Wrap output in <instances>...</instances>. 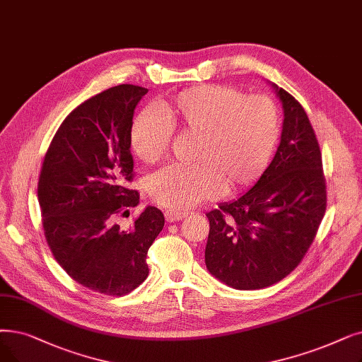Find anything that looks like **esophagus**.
<instances>
[{"instance_id": "esophagus-1", "label": "esophagus", "mask_w": 362, "mask_h": 362, "mask_svg": "<svg viewBox=\"0 0 362 362\" xmlns=\"http://www.w3.org/2000/svg\"><path fill=\"white\" fill-rule=\"evenodd\" d=\"M164 216H165V220H167L168 223H173V222H179V220L185 218V217L187 216V213H185V211H176V210H167V211L164 213Z\"/></svg>"}]
</instances>
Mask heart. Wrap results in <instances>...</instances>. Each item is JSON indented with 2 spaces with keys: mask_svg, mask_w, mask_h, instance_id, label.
I'll return each mask as SVG.
<instances>
[{
  "mask_svg": "<svg viewBox=\"0 0 362 362\" xmlns=\"http://www.w3.org/2000/svg\"><path fill=\"white\" fill-rule=\"evenodd\" d=\"M160 112H140L132 122L129 142L140 161L155 164L168 153L173 130L197 137L195 164L167 165L148 182L151 198L173 210L255 183L269 164L279 137L276 105L232 87L186 88L163 103Z\"/></svg>",
  "mask_w": 362,
  "mask_h": 362,
  "instance_id": "1",
  "label": "heart"
}]
</instances>
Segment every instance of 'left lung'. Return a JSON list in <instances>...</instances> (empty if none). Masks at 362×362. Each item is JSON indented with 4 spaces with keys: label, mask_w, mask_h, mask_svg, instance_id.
Masks as SVG:
<instances>
[{
    "label": "left lung",
    "mask_w": 362,
    "mask_h": 362,
    "mask_svg": "<svg viewBox=\"0 0 362 362\" xmlns=\"http://www.w3.org/2000/svg\"><path fill=\"white\" fill-rule=\"evenodd\" d=\"M284 109L281 142L256 185L206 216L209 272L237 290L276 284L302 262L327 207L318 140L302 105L272 84Z\"/></svg>",
    "instance_id": "1"
}]
</instances>
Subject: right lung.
<instances>
[{
  "instance_id": "right-lung-1",
  "label": "right lung",
  "mask_w": 362,
  "mask_h": 362,
  "mask_svg": "<svg viewBox=\"0 0 362 362\" xmlns=\"http://www.w3.org/2000/svg\"><path fill=\"white\" fill-rule=\"evenodd\" d=\"M148 88L121 84L86 100L60 124L44 156L38 202L47 244L83 287L125 296L146 279L148 250L164 214L148 206L134 223H117L139 204L129 134ZM130 214V213H129Z\"/></svg>"
}]
</instances>
